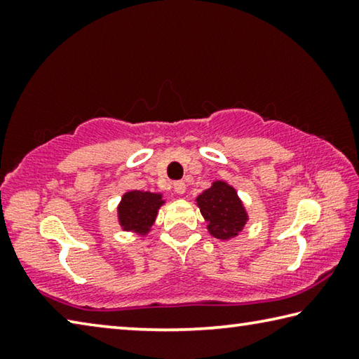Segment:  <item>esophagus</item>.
Masks as SVG:
<instances>
[{"label": "esophagus", "mask_w": 359, "mask_h": 359, "mask_svg": "<svg viewBox=\"0 0 359 359\" xmlns=\"http://www.w3.org/2000/svg\"><path fill=\"white\" fill-rule=\"evenodd\" d=\"M185 190H187L185 182H182V180L174 182V191H175V193H177V194H184Z\"/></svg>", "instance_id": "34e87169"}]
</instances>
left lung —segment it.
Wrapping results in <instances>:
<instances>
[{
    "instance_id": "obj_1",
    "label": "left lung",
    "mask_w": 359,
    "mask_h": 359,
    "mask_svg": "<svg viewBox=\"0 0 359 359\" xmlns=\"http://www.w3.org/2000/svg\"><path fill=\"white\" fill-rule=\"evenodd\" d=\"M196 203L214 238H234L244 228L247 222L244 205L234 188L224 182H214V185L199 194Z\"/></svg>"
}]
</instances>
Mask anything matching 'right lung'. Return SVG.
<instances>
[{
    "label": "right lung",
    "instance_id": "right-lung-1",
    "mask_svg": "<svg viewBox=\"0 0 359 359\" xmlns=\"http://www.w3.org/2000/svg\"><path fill=\"white\" fill-rule=\"evenodd\" d=\"M165 203L161 194L150 191H128L118 205V220L125 231L145 234L154 224L158 209Z\"/></svg>",
    "mask_w": 359,
    "mask_h": 359
}]
</instances>
